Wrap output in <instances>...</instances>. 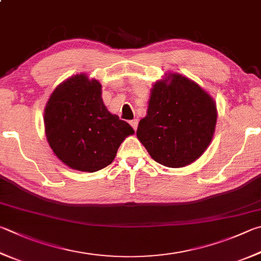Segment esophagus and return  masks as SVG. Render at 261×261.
I'll return each instance as SVG.
<instances>
[{"mask_svg": "<svg viewBox=\"0 0 261 261\" xmlns=\"http://www.w3.org/2000/svg\"><path fill=\"white\" fill-rule=\"evenodd\" d=\"M130 124H131L132 127H134V130H137V127H138V120H137V118H135V120L130 121Z\"/></svg>", "mask_w": 261, "mask_h": 261, "instance_id": "34e87169", "label": "esophagus"}]
</instances>
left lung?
I'll return each mask as SVG.
<instances>
[{
  "label": "left lung",
  "instance_id": "obj_1",
  "mask_svg": "<svg viewBox=\"0 0 261 261\" xmlns=\"http://www.w3.org/2000/svg\"><path fill=\"white\" fill-rule=\"evenodd\" d=\"M216 122V103L209 94L187 77L170 74V79L156 82L151 89L148 111L139 122L137 137L156 162L182 168L204 153Z\"/></svg>",
  "mask_w": 261,
  "mask_h": 261
}]
</instances>
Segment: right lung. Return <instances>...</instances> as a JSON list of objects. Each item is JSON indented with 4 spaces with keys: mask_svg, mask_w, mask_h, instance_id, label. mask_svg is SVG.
I'll use <instances>...</instances> for the list:
<instances>
[{
    "mask_svg": "<svg viewBox=\"0 0 261 261\" xmlns=\"http://www.w3.org/2000/svg\"><path fill=\"white\" fill-rule=\"evenodd\" d=\"M49 145L61 162L80 171L96 172L114 161L129 123L107 111L101 84L85 74L75 75L56 88L44 111Z\"/></svg>",
    "mask_w": 261,
    "mask_h": 261,
    "instance_id": "1",
    "label": "right lung"
}]
</instances>
